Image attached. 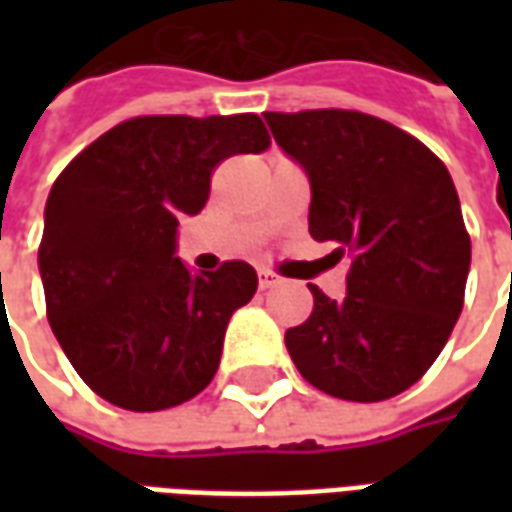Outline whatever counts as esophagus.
<instances>
[{"label": "esophagus", "instance_id": "esophagus-1", "mask_svg": "<svg viewBox=\"0 0 512 512\" xmlns=\"http://www.w3.org/2000/svg\"><path fill=\"white\" fill-rule=\"evenodd\" d=\"M257 282H260V290H268L279 285V277L274 271H268V268H260V274H257Z\"/></svg>", "mask_w": 512, "mask_h": 512}]
</instances>
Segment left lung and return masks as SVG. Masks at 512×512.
I'll use <instances>...</instances> for the list:
<instances>
[{
	"mask_svg": "<svg viewBox=\"0 0 512 512\" xmlns=\"http://www.w3.org/2000/svg\"><path fill=\"white\" fill-rule=\"evenodd\" d=\"M307 169L310 233L351 255L348 293L318 285L285 332L299 373L340 400L378 403L417 384L463 310L472 241L441 158L417 136L354 109L263 112Z\"/></svg>",
	"mask_w": 512,
	"mask_h": 512,
	"instance_id": "left-lung-1",
	"label": "left lung"
}]
</instances>
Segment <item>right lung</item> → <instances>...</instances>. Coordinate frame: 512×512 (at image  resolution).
Returning <instances> with one entry per match:
<instances>
[{
	"label": "right lung",
	"mask_w": 512,
	"mask_h": 512,
	"mask_svg": "<svg viewBox=\"0 0 512 512\" xmlns=\"http://www.w3.org/2000/svg\"><path fill=\"white\" fill-rule=\"evenodd\" d=\"M268 145L252 112L131 117L54 180L38 249L46 315L95 395L164 411L211 384L227 321L255 296L257 274L227 260L194 277L175 257V230L205 208L224 158Z\"/></svg>",
	"instance_id": "obj_1"
}]
</instances>
